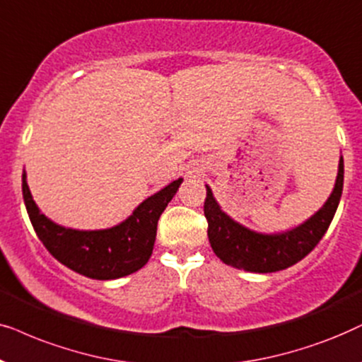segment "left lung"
Instances as JSON below:
<instances>
[{
    "label": "left lung",
    "instance_id": "obj_1",
    "mask_svg": "<svg viewBox=\"0 0 362 362\" xmlns=\"http://www.w3.org/2000/svg\"><path fill=\"white\" fill-rule=\"evenodd\" d=\"M344 182V160L339 158L334 189L326 204L305 223L283 233L264 235L240 225L221 211L206 185L204 214L209 221V240L216 257L225 264L252 273H273L301 262L325 237L338 210Z\"/></svg>",
    "mask_w": 362,
    "mask_h": 362
}]
</instances>
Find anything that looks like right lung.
Masks as SVG:
<instances>
[{
	"label": "right lung",
	"mask_w": 362,
	"mask_h": 362,
	"mask_svg": "<svg viewBox=\"0 0 362 362\" xmlns=\"http://www.w3.org/2000/svg\"><path fill=\"white\" fill-rule=\"evenodd\" d=\"M184 178L148 197L122 223L105 230H72L42 215L33 200L26 173H23V199L37 238L57 262L93 279H115L136 273L151 258L157 221Z\"/></svg>",
	"instance_id": "add662e5"
}]
</instances>
